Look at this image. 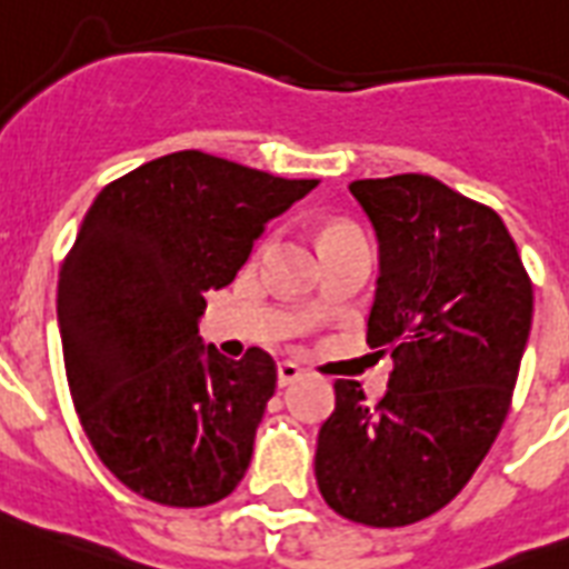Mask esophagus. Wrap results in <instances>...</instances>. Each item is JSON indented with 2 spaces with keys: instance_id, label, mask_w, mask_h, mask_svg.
Returning a JSON list of instances; mask_svg holds the SVG:
<instances>
[{
  "instance_id": "34e87169",
  "label": "esophagus",
  "mask_w": 569,
  "mask_h": 569,
  "mask_svg": "<svg viewBox=\"0 0 569 569\" xmlns=\"http://www.w3.org/2000/svg\"><path fill=\"white\" fill-rule=\"evenodd\" d=\"M302 378V369L293 360H281L279 363V387H290L293 380Z\"/></svg>"
}]
</instances>
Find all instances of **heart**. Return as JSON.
Masks as SVG:
<instances>
[{
    "label": "heart",
    "mask_w": 569,
    "mask_h": 569,
    "mask_svg": "<svg viewBox=\"0 0 569 569\" xmlns=\"http://www.w3.org/2000/svg\"><path fill=\"white\" fill-rule=\"evenodd\" d=\"M340 234H355V229L340 227V223H337V227H328L326 234H322V241H331V238H340Z\"/></svg>",
    "instance_id": "b5f03b06"
}]
</instances>
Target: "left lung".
Listing matches in <instances>:
<instances>
[{
	"label": "left lung",
	"instance_id": "8db88e82",
	"mask_svg": "<svg viewBox=\"0 0 569 569\" xmlns=\"http://www.w3.org/2000/svg\"><path fill=\"white\" fill-rule=\"evenodd\" d=\"M378 234L366 340L392 355L375 407L337 380L317 486L363 527H410L448 506L500 433L532 328V281L495 209L427 173L349 186Z\"/></svg>",
	"mask_w": 569,
	"mask_h": 569
}]
</instances>
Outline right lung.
Returning <instances> with one entry per match:
<instances>
[{"label": "right lung", "mask_w": 569, "mask_h": 569, "mask_svg": "<svg viewBox=\"0 0 569 569\" xmlns=\"http://www.w3.org/2000/svg\"><path fill=\"white\" fill-rule=\"evenodd\" d=\"M317 186L177 150L89 206L58 281L66 378L98 459L144 500L218 503L250 468L276 363L256 346L241 360L203 346V293Z\"/></svg>", "instance_id": "obj_1"}]
</instances>
